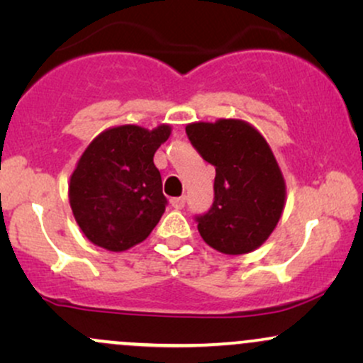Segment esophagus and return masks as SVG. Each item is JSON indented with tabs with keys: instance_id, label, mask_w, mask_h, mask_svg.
Masks as SVG:
<instances>
[{
	"instance_id": "obj_1",
	"label": "esophagus",
	"mask_w": 363,
	"mask_h": 363,
	"mask_svg": "<svg viewBox=\"0 0 363 363\" xmlns=\"http://www.w3.org/2000/svg\"><path fill=\"white\" fill-rule=\"evenodd\" d=\"M170 205H172L176 210H182L186 205V198L184 196H179V198H172L170 199Z\"/></svg>"
}]
</instances>
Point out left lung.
Here are the masks:
<instances>
[{
	"mask_svg": "<svg viewBox=\"0 0 363 363\" xmlns=\"http://www.w3.org/2000/svg\"><path fill=\"white\" fill-rule=\"evenodd\" d=\"M187 138L216 170L215 201L198 216L203 240L223 254L257 249L274 230L285 208V179L264 136L240 119L191 123Z\"/></svg>",
	"mask_w": 363,
	"mask_h": 363,
	"instance_id": "1",
	"label": "left lung"
}]
</instances>
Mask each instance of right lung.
Here are the masks:
<instances>
[{
  "label": "right lung",
  "mask_w": 363,
  "mask_h": 363,
  "mask_svg": "<svg viewBox=\"0 0 363 363\" xmlns=\"http://www.w3.org/2000/svg\"><path fill=\"white\" fill-rule=\"evenodd\" d=\"M169 124H123L102 131L82 153L68 196L78 227L91 244L126 251L152 234L165 211L153 155L169 140Z\"/></svg>",
  "instance_id": "obj_1"
}]
</instances>
